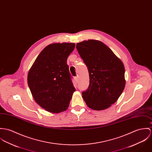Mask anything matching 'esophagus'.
<instances>
[{"mask_svg": "<svg viewBox=\"0 0 152 152\" xmlns=\"http://www.w3.org/2000/svg\"><path fill=\"white\" fill-rule=\"evenodd\" d=\"M74 80H75V81L76 83L78 82V78H77V77H75L74 78Z\"/></svg>", "mask_w": 152, "mask_h": 152, "instance_id": "1", "label": "esophagus"}]
</instances>
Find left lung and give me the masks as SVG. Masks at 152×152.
<instances>
[{
	"label": "left lung",
	"instance_id": "1",
	"mask_svg": "<svg viewBox=\"0 0 152 152\" xmlns=\"http://www.w3.org/2000/svg\"><path fill=\"white\" fill-rule=\"evenodd\" d=\"M76 48L89 72V85L82 92L86 104L95 110L110 107L124 89L123 62L109 47L97 40L78 43Z\"/></svg>",
	"mask_w": 152,
	"mask_h": 152
}]
</instances>
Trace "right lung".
Returning a JSON list of instances; mask_svg holds the SVG:
<instances>
[{
    "label": "right lung",
    "instance_id": "obj_1",
    "mask_svg": "<svg viewBox=\"0 0 152 152\" xmlns=\"http://www.w3.org/2000/svg\"><path fill=\"white\" fill-rule=\"evenodd\" d=\"M74 43H56L45 48L28 74V85L35 102L53 113L67 109L75 91L67 60Z\"/></svg>",
    "mask_w": 152,
    "mask_h": 152
}]
</instances>
